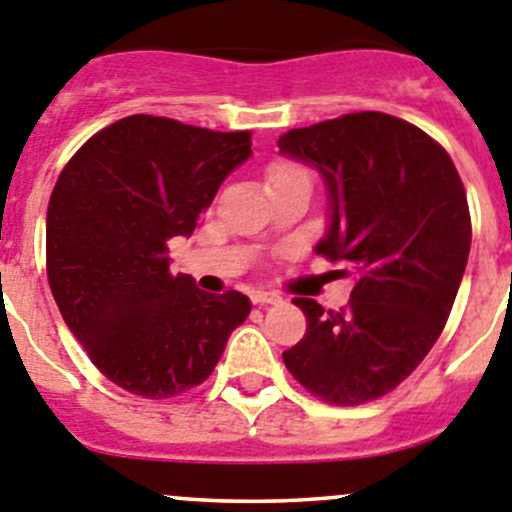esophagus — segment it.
Segmentation results:
<instances>
[{
  "mask_svg": "<svg viewBox=\"0 0 512 512\" xmlns=\"http://www.w3.org/2000/svg\"><path fill=\"white\" fill-rule=\"evenodd\" d=\"M252 302H255V305H280L282 297L277 295V292L257 290V292H252Z\"/></svg>",
  "mask_w": 512,
  "mask_h": 512,
  "instance_id": "esophagus-1",
  "label": "esophagus"
}]
</instances>
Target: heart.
I'll return each mask as SVG.
<instances>
[{"mask_svg":"<svg viewBox=\"0 0 512 512\" xmlns=\"http://www.w3.org/2000/svg\"><path fill=\"white\" fill-rule=\"evenodd\" d=\"M295 172H300V170H297V167H292V165H275L270 170V180H280V177L295 175Z\"/></svg>","mask_w":512,"mask_h":512,"instance_id":"b5f03b06","label":"heart"}]
</instances>
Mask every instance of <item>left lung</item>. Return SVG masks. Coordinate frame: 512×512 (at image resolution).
Returning <instances> with one entry per match:
<instances>
[{"instance_id":"left-lung-1","label":"left lung","mask_w":512,"mask_h":512,"mask_svg":"<svg viewBox=\"0 0 512 512\" xmlns=\"http://www.w3.org/2000/svg\"><path fill=\"white\" fill-rule=\"evenodd\" d=\"M277 147L325 180L330 222L315 252L355 282L340 312L292 300L307 332L282 360L327 403H370L423 362L453 310L473 237L465 187L438 142L382 112L290 130Z\"/></svg>"}]
</instances>
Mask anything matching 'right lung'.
I'll list each match as a JSON object with an SVG mask.
<instances>
[{"label":"right lung","instance_id":"1","mask_svg":"<svg viewBox=\"0 0 512 512\" xmlns=\"http://www.w3.org/2000/svg\"><path fill=\"white\" fill-rule=\"evenodd\" d=\"M250 132L132 114L84 142L47 207V277L72 335L104 377L162 400L210 377L250 315L242 292L172 275L167 242L190 237Z\"/></svg>","mask_w":512,"mask_h":512}]
</instances>
